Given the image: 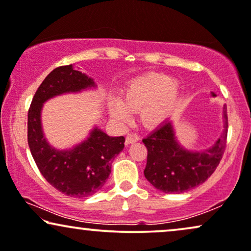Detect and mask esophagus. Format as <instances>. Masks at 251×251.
<instances>
[{
	"label": "esophagus",
	"mask_w": 251,
	"mask_h": 251,
	"mask_svg": "<svg viewBox=\"0 0 251 251\" xmlns=\"http://www.w3.org/2000/svg\"><path fill=\"white\" fill-rule=\"evenodd\" d=\"M137 141H138V136L137 135H128L126 137V145L135 143V142H137Z\"/></svg>",
	"instance_id": "esophagus-1"
}]
</instances>
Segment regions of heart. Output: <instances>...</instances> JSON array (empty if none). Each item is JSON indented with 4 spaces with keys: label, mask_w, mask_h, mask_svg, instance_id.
<instances>
[{
    "label": "heart",
    "mask_w": 251,
    "mask_h": 251,
    "mask_svg": "<svg viewBox=\"0 0 251 251\" xmlns=\"http://www.w3.org/2000/svg\"><path fill=\"white\" fill-rule=\"evenodd\" d=\"M178 95L176 79L159 73L143 74L126 83L121 100L110 102V115L119 123H126L130 119V113L138 110L140 122L151 128L170 115Z\"/></svg>",
    "instance_id": "obj_1"
}]
</instances>
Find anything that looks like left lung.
I'll return each mask as SVG.
<instances>
[{"label":"left lung","instance_id":"1","mask_svg":"<svg viewBox=\"0 0 251 251\" xmlns=\"http://www.w3.org/2000/svg\"><path fill=\"white\" fill-rule=\"evenodd\" d=\"M212 95L215 97L214 93ZM224 131L213 147L190 151L178 143L171 121L163 122L143 140L148 149L144 170L148 181L164 193H182L205 182L218 168L225 152L228 132L227 106H224Z\"/></svg>","mask_w":251,"mask_h":251}]
</instances>
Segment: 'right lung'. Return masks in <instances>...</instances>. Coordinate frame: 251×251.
I'll use <instances>...</instances> for the list:
<instances>
[{
	"label": "right lung",
	"instance_id": "add662e5",
	"mask_svg": "<svg viewBox=\"0 0 251 251\" xmlns=\"http://www.w3.org/2000/svg\"><path fill=\"white\" fill-rule=\"evenodd\" d=\"M95 87L94 80L73 65L54 69L40 83L27 113V143L40 173L48 182L70 197L97 193L111 172V162L125 148L126 138L111 137L95 126L87 140L70 150H57L46 141L42 128L43 104L66 93Z\"/></svg>",
	"mask_w": 251,
	"mask_h": 251
}]
</instances>
